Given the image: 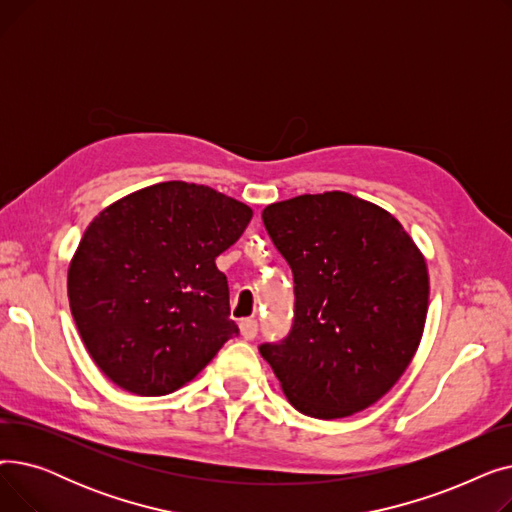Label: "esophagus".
<instances>
[{
    "label": "esophagus",
    "instance_id": "1",
    "mask_svg": "<svg viewBox=\"0 0 512 512\" xmlns=\"http://www.w3.org/2000/svg\"><path fill=\"white\" fill-rule=\"evenodd\" d=\"M257 332H259V326H257L255 319H242L240 321V334L245 340H253L257 336Z\"/></svg>",
    "mask_w": 512,
    "mask_h": 512
}]
</instances>
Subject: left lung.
I'll use <instances>...</instances> for the list:
<instances>
[{
	"label": "left lung",
	"mask_w": 512,
	"mask_h": 512,
	"mask_svg": "<svg viewBox=\"0 0 512 512\" xmlns=\"http://www.w3.org/2000/svg\"><path fill=\"white\" fill-rule=\"evenodd\" d=\"M263 226L294 280L286 338L263 342L290 405L340 419L378 402L409 367L427 315V267L382 207L348 193L267 205Z\"/></svg>",
	"instance_id": "obj_1"
}]
</instances>
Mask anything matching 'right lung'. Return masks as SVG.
I'll return each instance as SVG.
<instances>
[{
  "label": "right lung",
  "mask_w": 512,
  "mask_h": 512,
  "mask_svg": "<svg viewBox=\"0 0 512 512\" xmlns=\"http://www.w3.org/2000/svg\"><path fill=\"white\" fill-rule=\"evenodd\" d=\"M253 211L203 184L161 182L103 209L68 270V299L89 355L116 386L164 396L238 336L215 257Z\"/></svg>",
  "instance_id": "right-lung-1"
}]
</instances>
